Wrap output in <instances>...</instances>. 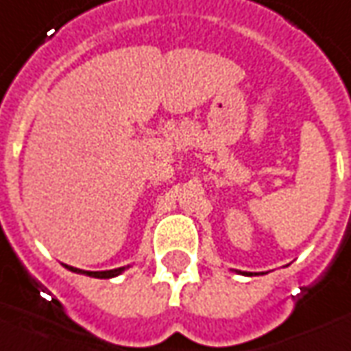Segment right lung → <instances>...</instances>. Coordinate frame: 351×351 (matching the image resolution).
<instances>
[{"instance_id":"add662e5","label":"right lung","mask_w":351,"mask_h":351,"mask_svg":"<svg viewBox=\"0 0 351 351\" xmlns=\"http://www.w3.org/2000/svg\"><path fill=\"white\" fill-rule=\"evenodd\" d=\"M67 269L74 271V273H84V275H89V277H95V278H112L119 275L125 267H117V269H110V271H82V269H76V267H71V265H65Z\"/></svg>"}]
</instances>
